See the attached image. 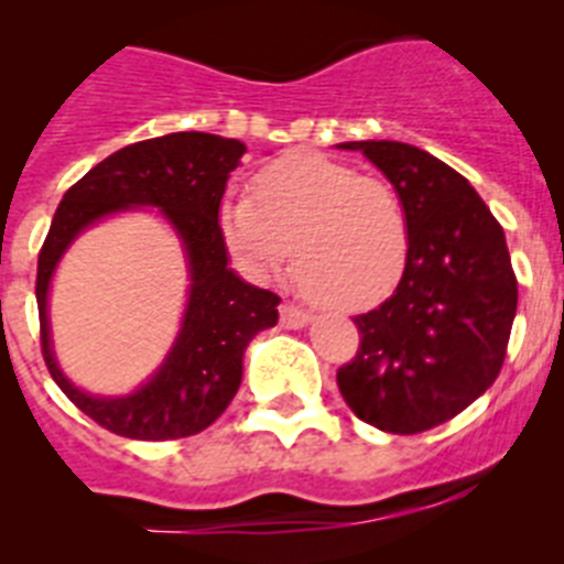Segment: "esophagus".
Segmentation results:
<instances>
[{"label":"esophagus","instance_id":"obj_1","mask_svg":"<svg viewBox=\"0 0 564 564\" xmlns=\"http://www.w3.org/2000/svg\"><path fill=\"white\" fill-rule=\"evenodd\" d=\"M279 318H282V325L291 327V330H296V327H305L307 322H311V313L302 311V307H296L293 302H285V305L279 307Z\"/></svg>","mask_w":564,"mask_h":564}]
</instances>
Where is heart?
Segmentation results:
<instances>
[{"mask_svg":"<svg viewBox=\"0 0 564 564\" xmlns=\"http://www.w3.org/2000/svg\"><path fill=\"white\" fill-rule=\"evenodd\" d=\"M228 251L253 273L285 271L336 311L381 305L410 259V223L395 188L318 152H293L259 169L251 194L220 206Z\"/></svg>","mask_w":564,"mask_h":564,"instance_id":"heart-1","label":"heart"}]
</instances>
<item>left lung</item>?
I'll list each match as a JSON object with an SVG mask.
<instances>
[{
	"mask_svg": "<svg viewBox=\"0 0 564 564\" xmlns=\"http://www.w3.org/2000/svg\"><path fill=\"white\" fill-rule=\"evenodd\" d=\"M395 186L410 259L387 302L356 316V358L338 367L344 401L364 423L417 435L495 383L517 313L506 234L463 174L398 141H352Z\"/></svg>",
	"mask_w": 564,
	"mask_h": 564,
	"instance_id": "left-lung-1",
	"label": "left lung"
}]
</instances>
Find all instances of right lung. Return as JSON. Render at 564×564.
I'll list each match as a JSON object with an SVG mask.
<instances>
[{"mask_svg":"<svg viewBox=\"0 0 564 564\" xmlns=\"http://www.w3.org/2000/svg\"><path fill=\"white\" fill-rule=\"evenodd\" d=\"M246 143L208 132H172L118 149L69 186L39 251L36 302L42 356L53 381L98 426L134 441H177L212 426L242 381V356L259 330L276 325L279 296L228 268L220 200ZM132 205H158L187 246L193 291L182 336L141 391L96 399L73 388L48 350L46 288L57 259L87 225Z\"/></svg>","mask_w":564,"mask_h":564,"instance_id":"right-lung-1","label":"right lung"}]
</instances>
